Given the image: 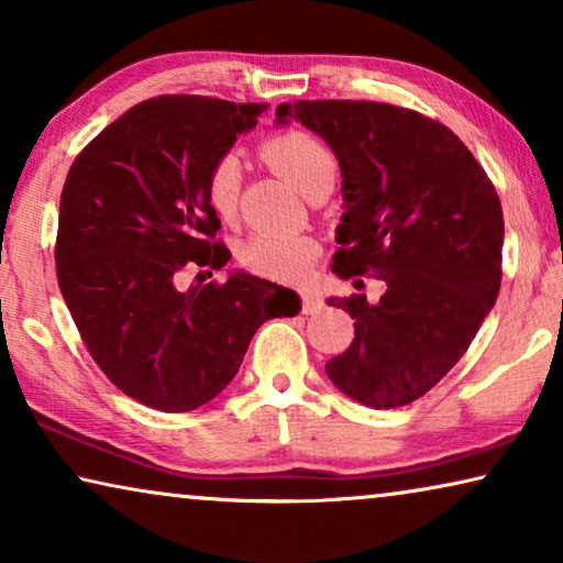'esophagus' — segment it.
Masks as SVG:
<instances>
[{
    "mask_svg": "<svg viewBox=\"0 0 563 563\" xmlns=\"http://www.w3.org/2000/svg\"><path fill=\"white\" fill-rule=\"evenodd\" d=\"M322 297L317 295V291H312V289H307V291H301V312L305 314H317L322 309Z\"/></svg>",
    "mask_w": 563,
    "mask_h": 563,
    "instance_id": "1",
    "label": "esophagus"
}]
</instances>
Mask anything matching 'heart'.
Segmentation results:
<instances>
[{"mask_svg":"<svg viewBox=\"0 0 563 563\" xmlns=\"http://www.w3.org/2000/svg\"><path fill=\"white\" fill-rule=\"evenodd\" d=\"M264 157L301 195L320 185H335L338 159L328 144L307 132H284L264 144ZM206 198L218 218L233 221L241 200V162L235 152H223L208 169ZM317 241L309 235L256 233L239 246V262L249 274L272 282H301L312 272Z\"/></svg>","mask_w":563,"mask_h":563,"instance_id":"1","label":"heart"}]
</instances>
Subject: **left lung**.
I'll use <instances>...</instances> for the list:
<instances>
[{
  "label": "left lung",
  "instance_id": "left-lung-1",
  "mask_svg": "<svg viewBox=\"0 0 563 563\" xmlns=\"http://www.w3.org/2000/svg\"><path fill=\"white\" fill-rule=\"evenodd\" d=\"M276 117L312 129L340 162L345 213L332 272L386 282L376 305L330 299L355 320V338L324 371L371 409L417 401L467 353L498 299V192L452 129L411 109L297 101Z\"/></svg>",
  "mask_w": 563,
  "mask_h": 563
}]
</instances>
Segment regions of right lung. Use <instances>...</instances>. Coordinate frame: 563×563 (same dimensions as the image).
I'll use <instances>...</instances> for the list:
<instances>
[{"label": "right lung", "instance_id": "add662e5", "mask_svg": "<svg viewBox=\"0 0 563 563\" xmlns=\"http://www.w3.org/2000/svg\"><path fill=\"white\" fill-rule=\"evenodd\" d=\"M266 103L157 96L88 142L65 177L55 268L84 345L121 394L177 413L233 380L254 332L299 312L291 289L235 272L177 287L185 266L223 268L206 177Z\"/></svg>", "mask_w": 563, "mask_h": 563}]
</instances>
